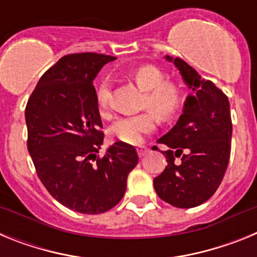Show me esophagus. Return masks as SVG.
<instances>
[{"label":"esophagus","instance_id":"esophagus-1","mask_svg":"<svg viewBox=\"0 0 257 257\" xmlns=\"http://www.w3.org/2000/svg\"><path fill=\"white\" fill-rule=\"evenodd\" d=\"M136 151H138V154H139V157L142 158V157H144L145 154L148 153L149 149L147 148V147H144V145H140V147H138V148H136Z\"/></svg>","mask_w":257,"mask_h":257}]
</instances>
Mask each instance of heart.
Returning <instances> with one entry per match:
<instances>
[{"instance_id":"obj_1","label":"heart","mask_w":257,"mask_h":257,"mask_svg":"<svg viewBox=\"0 0 257 257\" xmlns=\"http://www.w3.org/2000/svg\"><path fill=\"white\" fill-rule=\"evenodd\" d=\"M133 79L140 90L145 92L143 108H149L160 119H169L178 112L183 103V91L175 82H165V73L160 68L145 64L134 70ZM109 86L103 83L97 90V104L105 112L109 103ZM156 121L151 113L122 118L112 127L113 135L119 142L128 145H139L144 135L151 134Z\"/></svg>"}]
</instances>
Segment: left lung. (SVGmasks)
Returning <instances> with one entry per match:
<instances>
[{
	"label": "left lung",
	"instance_id": "left-lung-1",
	"mask_svg": "<svg viewBox=\"0 0 257 257\" xmlns=\"http://www.w3.org/2000/svg\"><path fill=\"white\" fill-rule=\"evenodd\" d=\"M165 59L174 63L193 94L185 99L176 124L157 140L169 149L162 152L167 166L153 185L162 201L192 208L211 198L225 175L230 158V106L226 95L183 59ZM180 155L182 163L175 165L174 157Z\"/></svg>",
	"mask_w": 257,
	"mask_h": 257
}]
</instances>
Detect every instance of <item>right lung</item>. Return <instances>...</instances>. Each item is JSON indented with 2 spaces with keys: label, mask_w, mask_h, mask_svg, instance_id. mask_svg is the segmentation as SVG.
<instances>
[{
  "label": "right lung",
  "mask_w": 257,
  "mask_h": 257,
  "mask_svg": "<svg viewBox=\"0 0 257 257\" xmlns=\"http://www.w3.org/2000/svg\"><path fill=\"white\" fill-rule=\"evenodd\" d=\"M114 59L95 52L63 56L41 77L26 108L27 145L38 178L56 201L79 213L114 207L139 161L122 142L97 156L104 134L92 81Z\"/></svg>",
  "instance_id": "right-lung-1"
}]
</instances>
